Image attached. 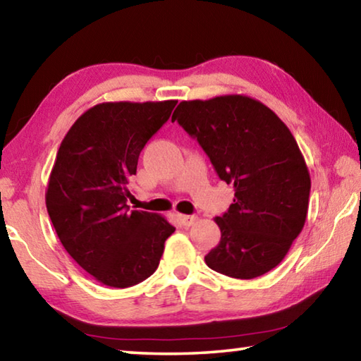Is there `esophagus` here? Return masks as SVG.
Returning <instances> with one entry per match:
<instances>
[{"label": "esophagus", "mask_w": 361, "mask_h": 361, "mask_svg": "<svg viewBox=\"0 0 361 361\" xmlns=\"http://www.w3.org/2000/svg\"><path fill=\"white\" fill-rule=\"evenodd\" d=\"M176 218H178V221L185 226V228H189V226H192L195 221H197V216L194 215H176Z\"/></svg>", "instance_id": "34e87169"}]
</instances>
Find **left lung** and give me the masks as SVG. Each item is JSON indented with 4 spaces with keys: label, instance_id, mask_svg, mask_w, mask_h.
<instances>
[{
    "label": "left lung",
    "instance_id": "8db88e82",
    "mask_svg": "<svg viewBox=\"0 0 361 361\" xmlns=\"http://www.w3.org/2000/svg\"><path fill=\"white\" fill-rule=\"evenodd\" d=\"M173 121L234 185V204L215 218L221 240L207 266L242 280L272 271L307 216L310 175L293 133L264 103L237 94L180 102Z\"/></svg>",
    "mask_w": 361,
    "mask_h": 361
}]
</instances>
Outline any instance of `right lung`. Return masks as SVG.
Listing matches in <instances>:
<instances>
[{
	"label": "right lung",
	"mask_w": 361,
	"mask_h": 361,
	"mask_svg": "<svg viewBox=\"0 0 361 361\" xmlns=\"http://www.w3.org/2000/svg\"><path fill=\"white\" fill-rule=\"evenodd\" d=\"M176 100L105 102L76 119L57 151L46 207L68 255L97 282L127 288L154 274L175 228L129 210V178Z\"/></svg>",
	"instance_id": "right-lung-1"
}]
</instances>
